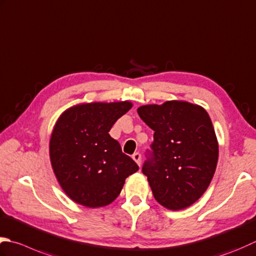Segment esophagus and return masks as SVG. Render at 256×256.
Returning <instances> with one entry per match:
<instances>
[{"label":"esophagus","instance_id":"obj_1","mask_svg":"<svg viewBox=\"0 0 256 256\" xmlns=\"http://www.w3.org/2000/svg\"><path fill=\"white\" fill-rule=\"evenodd\" d=\"M132 158H133L134 161L136 162L138 165H141V161H142V155L141 154H140L138 152H136V153H134L132 155Z\"/></svg>","mask_w":256,"mask_h":256}]
</instances>
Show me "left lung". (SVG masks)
<instances>
[{
	"mask_svg": "<svg viewBox=\"0 0 256 256\" xmlns=\"http://www.w3.org/2000/svg\"><path fill=\"white\" fill-rule=\"evenodd\" d=\"M138 114L154 131L142 172L155 200L170 210L190 206L206 191L218 164V140L208 112L168 101L144 105Z\"/></svg>",
	"mask_w": 256,
	"mask_h": 256,
	"instance_id": "8db88e82",
	"label": "left lung"
}]
</instances>
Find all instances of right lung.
I'll use <instances>...</instances> for the list:
<instances>
[{"label":"right lung","mask_w":256,"mask_h":256,"mask_svg":"<svg viewBox=\"0 0 256 256\" xmlns=\"http://www.w3.org/2000/svg\"><path fill=\"white\" fill-rule=\"evenodd\" d=\"M132 108L130 102L76 105L58 118L50 141L52 168L64 192L88 208L105 206L138 170L110 130Z\"/></svg>","instance_id":"right-lung-1"}]
</instances>
